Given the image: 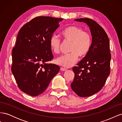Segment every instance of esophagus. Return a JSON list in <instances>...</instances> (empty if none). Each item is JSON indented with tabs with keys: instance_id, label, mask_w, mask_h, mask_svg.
<instances>
[{
	"instance_id": "34e87169",
	"label": "esophagus",
	"mask_w": 122,
	"mask_h": 122,
	"mask_svg": "<svg viewBox=\"0 0 122 122\" xmlns=\"http://www.w3.org/2000/svg\"><path fill=\"white\" fill-rule=\"evenodd\" d=\"M67 69L66 68H62V67H61V70L62 71H67Z\"/></svg>"
}]
</instances>
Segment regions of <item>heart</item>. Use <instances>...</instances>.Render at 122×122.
Listing matches in <instances>:
<instances>
[{
    "label": "heart",
    "instance_id": "obj_1",
    "mask_svg": "<svg viewBox=\"0 0 122 122\" xmlns=\"http://www.w3.org/2000/svg\"><path fill=\"white\" fill-rule=\"evenodd\" d=\"M61 35L65 41L71 42L69 48L70 53L58 57L55 60V62L64 67L70 68L76 63L79 56L84 57L89 52L92 45V38L89 33L76 25L66 27L61 32ZM49 46L51 51L54 53L60 52L61 41L57 36L54 35L51 36Z\"/></svg>",
    "mask_w": 122,
    "mask_h": 122
}]
</instances>
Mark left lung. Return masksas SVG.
Listing matches in <instances>:
<instances>
[{"instance_id": "1", "label": "left lung", "mask_w": 122, "mask_h": 122, "mask_svg": "<svg viewBox=\"0 0 122 122\" xmlns=\"http://www.w3.org/2000/svg\"><path fill=\"white\" fill-rule=\"evenodd\" d=\"M74 20L87 24L92 40L89 52L73 68L75 77L71 87L79 96L89 97L101 89L109 75V39L104 29L93 20L80 18Z\"/></svg>"}]
</instances>
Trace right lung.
<instances>
[{"instance_id":"right-lung-1","label":"right lung","mask_w":122,"mask_h":122,"mask_svg":"<svg viewBox=\"0 0 122 122\" xmlns=\"http://www.w3.org/2000/svg\"><path fill=\"white\" fill-rule=\"evenodd\" d=\"M63 19L40 16L23 25L12 50V72L21 91L37 96L47 88L60 71L58 66L48 64L53 58L49 42Z\"/></svg>"}]
</instances>
